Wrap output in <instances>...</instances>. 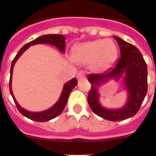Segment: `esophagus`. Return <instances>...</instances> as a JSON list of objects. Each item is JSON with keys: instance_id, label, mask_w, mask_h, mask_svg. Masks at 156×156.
<instances>
[{"instance_id": "34e87169", "label": "esophagus", "mask_w": 156, "mask_h": 156, "mask_svg": "<svg viewBox=\"0 0 156 156\" xmlns=\"http://www.w3.org/2000/svg\"><path fill=\"white\" fill-rule=\"evenodd\" d=\"M77 77H78V79H81V78H85V74L84 73H83V72H79L77 75Z\"/></svg>"}]
</instances>
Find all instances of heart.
<instances>
[{
	"instance_id": "b5f03b06",
	"label": "heart",
	"mask_w": 156,
	"mask_h": 156,
	"mask_svg": "<svg viewBox=\"0 0 156 156\" xmlns=\"http://www.w3.org/2000/svg\"><path fill=\"white\" fill-rule=\"evenodd\" d=\"M117 55V48L114 41L96 40L78 45L73 50V58L81 64L92 62L94 69L104 71L115 63Z\"/></svg>"
}]
</instances>
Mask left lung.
<instances>
[{
  "instance_id": "1",
  "label": "left lung",
  "mask_w": 156,
  "mask_h": 156,
  "mask_svg": "<svg viewBox=\"0 0 156 156\" xmlns=\"http://www.w3.org/2000/svg\"><path fill=\"white\" fill-rule=\"evenodd\" d=\"M120 48V57L115 67L108 73H90L88 80L91 83L88 92V103L95 115L110 121H120L133 117L140 110L144 97L147 94V65L143 56L136 47L114 37ZM126 73L125 82L129 91V99L123 109L109 111L103 108L98 104L97 88L102 82L110 77H120Z\"/></svg>"
}]
</instances>
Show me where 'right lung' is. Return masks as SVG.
Listing matches in <instances>:
<instances>
[{"label":"right lung","mask_w":156,"mask_h":156,"mask_svg":"<svg viewBox=\"0 0 156 156\" xmlns=\"http://www.w3.org/2000/svg\"><path fill=\"white\" fill-rule=\"evenodd\" d=\"M66 38L63 35H61V34H49V35H44L41 36V37H39L35 40L30 41L28 43H27L26 45H24L21 49L20 51L17 52V54L16 56L13 61L12 62V66H11V76H10V82H9V88H10V92H11V94H12V98H13V100L15 102L16 106V108L19 110V112L22 114V115H24L25 117L28 118L34 121H37V122H46V121L50 120V119H52L54 118L58 117V115H60L62 114V112L63 111V109L65 108V105L67 104V101H68V96L71 93L72 89L74 88L75 86L77 85V79L76 78H73L70 81H68L66 84L64 85L63 87V91L62 93L61 97L59 98V100L58 101V103L52 106L51 108H49L48 110H45V111L42 112H38V113H34V112H29L25 110L24 108H22L20 105H18V103L16 101L15 98L13 96V94H12V71H13V67H14V64L16 62V60L18 59V58L21 56V55L24 52V51L27 49V48L32 46V45H36V44H41V43H48V44L54 45L55 47L60 50L61 51H65V46H66Z\"/></svg>","instance_id":"1"}]
</instances>
